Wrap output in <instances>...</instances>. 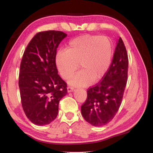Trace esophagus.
Segmentation results:
<instances>
[{
  "label": "esophagus",
  "mask_w": 153,
  "mask_h": 153,
  "mask_svg": "<svg viewBox=\"0 0 153 153\" xmlns=\"http://www.w3.org/2000/svg\"><path fill=\"white\" fill-rule=\"evenodd\" d=\"M67 91L68 93H70V92H73L74 91V88L70 87H67Z\"/></svg>",
  "instance_id": "1"
}]
</instances>
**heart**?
Returning <instances> with one entry per match:
<instances>
[{"instance_id": "obj_1", "label": "heart", "mask_w": 153, "mask_h": 153, "mask_svg": "<svg viewBox=\"0 0 153 153\" xmlns=\"http://www.w3.org/2000/svg\"><path fill=\"white\" fill-rule=\"evenodd\" d=\"M113 54L112 41L109 37L85 35L71 40L66 51H58L55 64L60 76L67 79L77 70L79 63L82 70L68 83L74 87H85L105 77L111 66Z\"/></svg>"}]
</instances>
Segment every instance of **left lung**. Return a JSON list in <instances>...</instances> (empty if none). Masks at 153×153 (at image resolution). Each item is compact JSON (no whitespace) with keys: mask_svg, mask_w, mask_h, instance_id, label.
I'll use <instances>...</instances> for the list:
<instances>
[{"mask_svg":"<svg viewBox=\"0 0 153 153\" xmlns=\"http://www.w3.org/2000/svg\"><path fill=\"white\" fill-rule=\"evenodd\" d=\"M128 70V54L120 37L108 73L101 82L88 89L86 101L81 108L83 117L90 124L102 126L114 117L122 103Z\"/></svg>","mask_w":153,"mask_h":153,"instance_id":"obj_1","label":"left lung"}]
</instances>
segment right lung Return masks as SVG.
Listing matches in <instances>:
<instances>
[{
    "label": "right lung",
    "mask_w": 153,
    "mask_h": 153,
    "mask_svg": "<svg viewBox=\"0 0 153 153\" xmlns=\"http://www.w3.org/2000/svg\"><path fill=\"white\" fill-rule=\"evenodd\" d=\"M67 34L46 31L37 33L23 55L19 88L24 111L34 124L53 122L58 113V104L67 94L66 83L58 74L55 55Z\"/></svg>",
    "instance_id": "obj_1"
}]
</instances>
